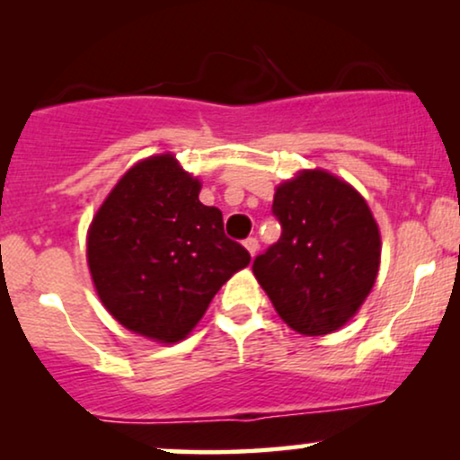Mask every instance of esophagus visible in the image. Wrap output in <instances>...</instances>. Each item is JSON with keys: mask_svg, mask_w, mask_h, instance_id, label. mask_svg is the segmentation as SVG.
Segmentation results:
<instances>
[{"mask_svg": "<svg viewBox=\"0 0 460 460\" xmlns=\"http://www.w3.org/2000/svg\"><path fill=\"white\" fill-rule=\"evenodd\" d=\"M244 246H246V251L251 252V257H255L257 251H260V240H257V237H248V240L244 242Z\"/></svg>", "mask_w": 460, "mask_h": 460, "instance_id": "34e87169", "label": "esophagus"}]
</instances>
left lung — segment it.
I'll return each instance as SVG.
<instances>
[{"mask_svg":"<svg viewBox=\"0 0 460 460\" xmlns=\"http://www.w3.org/2000/svg\"><path fill=\"white\" fill-rule=\"evenodd\" d=\"M281 237L252 261V274L289 329L326 335L372 292L381 234L366 199L331 172L300 171L274 192Z\"/></svg>","mask_w":460,"mask_h":460,"instance_id":"obj_1","label":"left lung"}]
</instances>
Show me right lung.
Wrapping results in <instances>:
<instances>
[{"mask_svg":"<svg viewBox=\"0 0 460 460\" xmlns=\"http://www.w3.org/2000/svg\"><path fill=\"white\" fill-rule=\"evenodd\" d=\"M199 192L175 155L146 157L119 179L88 229V268L103 307L160 344L183 340L251 261L225 235L223 212Z\"/></svg>","mask_w":460,"mask_h":460,"instance_id":"add662e5","label":"right lung"}]
</instances>
